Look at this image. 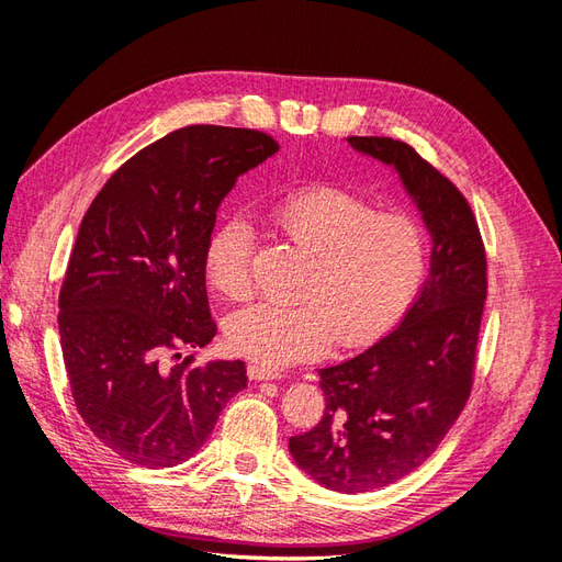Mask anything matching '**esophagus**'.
<instances>
[{"label":"esophagus","instance_id":"obj_1","mask_svg":"<svg viewBox=\"0 0 562 562\" xmlns=\"http://www.w3.org/2000/svg\"><path fill=\"white\" fill-rule=\"evenodd\" d=\"M248 378L255 380V382H262V380H279V370H271V368H265L260 363H250L248 366Z\"/></svg>","mask_w":562,"mask_h":562}]
</instances>
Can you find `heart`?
Wrapping results in <instances>:
<instances>
[{"label":"heart","mask_w":562,"mask_h":562,"mask_svg":"<svg viewBox=\"0 0 562 562\" xmlns=\"http://www.w3.org/2000/svg\"><path fill=\"white\" fill-rule=\"evenodd\" d=\"M271 220L312 255L297 285V304L258 302L225 318L232 351L265 368H283L339 347H363L396 326L424 279L427 229L417 217L375 211L333 187H307L279 199ZM255 234L234 215L209 236L203 271L229 300L250 293Z\"/></svg>","instance_id":"1"}]
</instances>
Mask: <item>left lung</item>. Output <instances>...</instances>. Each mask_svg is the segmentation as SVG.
<instances>
[{
	"label": "left lung",
	"instance_id": "8db88e82",
	"mask_svg": "<svg viewBox=\"0 0 562 562\" xmlns=\"http://www.w3.org/2000/svg\"><path fill=\"white\" fill-rule=\"evenodd\" d=\"M347 143L398 176L431 236L429 277L398 328L318 370L323 419L288 440L310 479L353 495L401 481L448 436L471 391L487 279L479 225L446 176L401 140Z\"/></svg>",
	"mask_w": 562,
	"mask_h": 562
}]
</instances>
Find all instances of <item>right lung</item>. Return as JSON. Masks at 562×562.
<instances>
[{
	"mask_svg": "<svg viewBox=\"0 0 562 562\" xmlns=\"http://www.w3.org/2000/svg\"><path fill=\"white\" fill-rule=\"evenodd\" d=\"M277 151L250 128H178L119 168L81 220L58 300L63 361L81 419L131 464H182L246 389L244 361L196 366L180 349L215 337L203 255L220 203Z\"/></svg>",
	"mask_w": 562,
	"mask_h": 562,
	"instance_id": "right-lung-1",
	"label": "right lung"
}]
</instances>
